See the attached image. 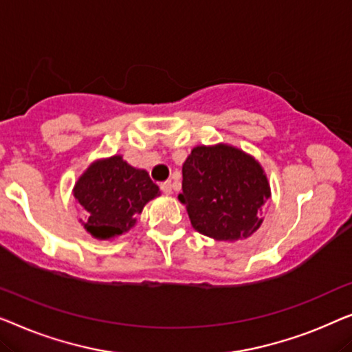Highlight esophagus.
Masks as SVG:
<instances>
[{"label": "esophagus", "mask_w": 352, "mask_h": 352, "mask_svg": "<svg viewBox=\"0 0 352 352\" xmlns=\"http://www.w3.org/2000/svg\"><path fill=\"white\" fill-rule=\"evenodd\" d=\"M161 191L164 192V195H172V182L161 183Z\"/></svg>", "instance_id": "obj_1"}]
</instances>
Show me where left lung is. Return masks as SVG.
<instances>
[{
    "mask_svg": "<svg viewBox=\"0 0 352 352\" xmlns=\"http://www.w3.org/2000/svg\"><path fill=\"white\" fill-rule=\"evenodd\" d=\"M178 201L191 226L215 241L250 237L263 223L261 207L271 197L263 167L254 156L228 143L197 145L182 167Z\"/></svg>",
    "mask_w": 352,
    "mask_h": 352,
    "instance_id": "8db88e82",
    "label": "left lung"
}]
</instances>
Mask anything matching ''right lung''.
I'll return each instance as SVG.
<instances>
[{"label": "right lung", "mask_w": 352, "mask_h": 352, "mask_svg": "<svg viewBox=\"0 0 352 352\" xmlns=\"http://www.w3.org/2000/svg\"><path fill=\"white\" fill-rule=\"evenodd\" d=\"M160 186L145 169L132 167L121 155L91 162L73 186L81 206L79 223L98 241H110L131 231Z\"/></svg>", "instance_id": "obj_1"}]
</instances>
